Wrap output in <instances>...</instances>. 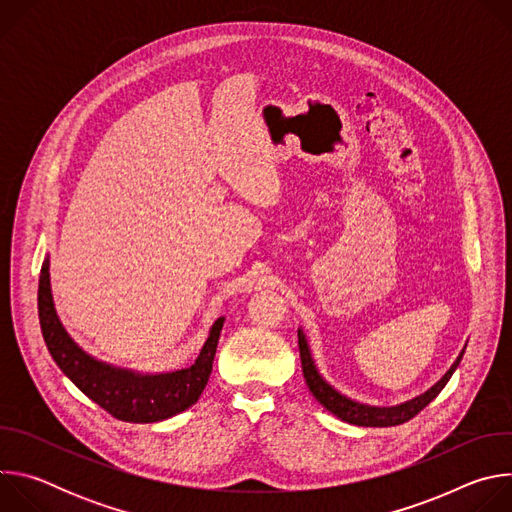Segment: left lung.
Instances as JSON below:
<instances>
[{"instance_id":"obj_1","label":"left lung","mask_w":512,"mask_h":512,"mask_svg":"<svg viewBox=\"0 0 512 512\" xmlns=\"http://www.w3.org/2000/svg\"><path fill=\"white\" fill-rule=\"evenodd\" d=\"M298 344H300V358H302V371H304V379L312 391V395L336 417H340L342 421H348L352 425H362V427H391V425H401L409 419H413L423 407H427L437 395L442 393V389L446 387V383L452 379L454 371L458 369V364L462 360V354L456 358V362L450 367V371L442 377V381H437L427 393L397 405V407H373V405H364L358 403L346 395H342L336 387H332L328 383V379L320 373V369L316 367V362L312 358L308 340L304 336L302 330H298Z\"/></svg>"}]
</instances>
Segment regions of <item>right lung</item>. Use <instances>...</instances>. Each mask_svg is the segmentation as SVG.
<instances>
[{"mask_svg":"<svg viewBox=\"0 0 512 512\" xmlns=\"http://www.w3.org/2000/svg\"><path fill=\"white\" fill-rule=\"evenodd\" d=\"M38 316L44 342L60 367L89 399L109 415L129 423H154L182 413L202 395L225 318H218L196 360L166 373H133L103 364L85 354L64 332L50 294L48 259L40 271Z\"/></svg>","mask_w":512,"mask_h":512,"instance_id":"obj_1","label":"right lung"}]
</instances>
